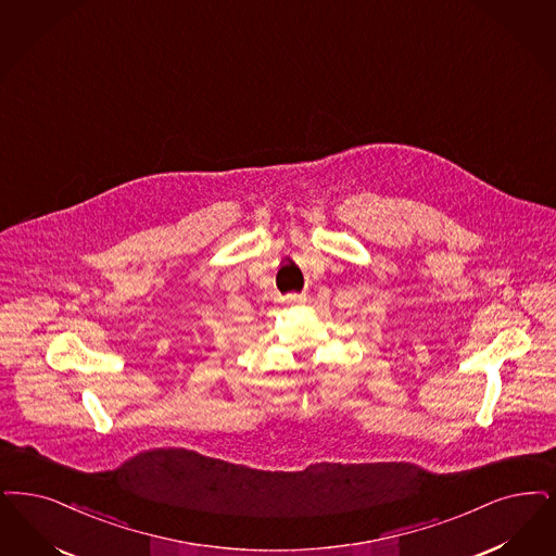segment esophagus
Returning a JSON list of instances; mask_svg holds the SVG:
<instances>
[{"instance_id":"esophagus-1","label":"esophagus","mask_w":556,"mask_h":556,"mask_svg":"<svg viewBox=\"0 0 556 556\" xmlns=\"http://www.w3.org/2000/svg\"><path fill=\"white\" fill-rule=\"evenodd\" d=\"M289 302H291V304H304V302H306V298H304V295H291V298H289Z\"/></svg>"}]
</instances>
